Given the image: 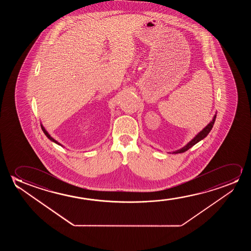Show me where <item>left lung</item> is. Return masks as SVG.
Wrapping results in <instances>:
<instances>
[{
  "instance_id": "8db88e82",
  "label": "left lung",
  "mask_w": 251,
  "mask_h": 251,
  "mask_svg": "<svg viewBox=\"0 0 251 251\" xmlns=\"http://www.w3.org/2000/svg\"><path fill=\"white\" fill-rule=\"evenodd\" d=\"M215 119H216V114L214 115L213 120L211 121L209 124H207V126H206V127H204L202 130L201 131L199 134L196 135V137H194V139H192L191 141H189L188 144L186 145L185 147H183V148H181V149H179V150H176V151H173L172 153H182V152H184V151H188L189 148H192L194 145H196L197 142H199L200 141L203 140L204 138L206 137L207 134H209L210 131H211V129L213 128V124H214Z\"/></svg>"
}]
</instances>
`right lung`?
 <instances>
[{"label": "right lung", "instance_id": "add662e5", "mask_svg": "<svg viewBox=\"0 0 251 251\" xmlns=\"http://www.w3.org/2000/svg\"><path fill=\"white\" fill-rule=\"evenodd\" d=\"M41 127H42V130L44 131V133H45V135H46V136H47V137H48L49 139H50V141H53V142H55V143H56V144L61 145V144H60V143H58V142H57V141H55V139H53V138H52L51 136H50V134H49L48 132H47V131L45 130V127H43V125H42V124H41ZM61 146H62V145H61Z\"/></svg>", "mask_w": 251, "mask_h": 251}]
</instances>
